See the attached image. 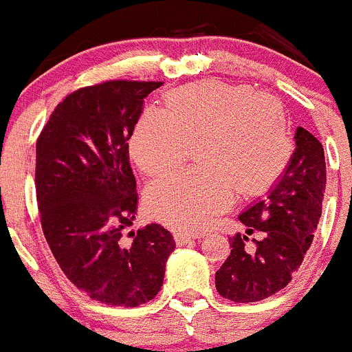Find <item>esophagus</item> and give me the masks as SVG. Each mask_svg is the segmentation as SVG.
<instances>
[{
    "label": "esophagus",
    "instance_id": "esophagus-1",
    "mask_svg": "<svg viewBox=\"0 0 352 352\" xmlns=\"http://www.w3.org/2000/svg\"><path fill=\"white\" fill-rule=\"evenodd\" d=\"M201 233H189V232H177L173 233V239H175L177 245H184V243H189L192 240L201 239Z\"/></svg>",
    "mask_w": 352,
    "mask_h": 352
}]
</instances>
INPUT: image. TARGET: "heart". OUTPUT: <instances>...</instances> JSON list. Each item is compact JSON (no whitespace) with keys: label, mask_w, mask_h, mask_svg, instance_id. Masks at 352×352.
<instances>
[{"label":"heart","mask_w":352,"mask_h":352,"mask_svg":"<svg viewBox=\"0 0 352 352\" xmlns=\"http://www.w3.org/2000/svg\"><path fill=\"white\" fill-rule=\"evenodd\" d=\"M194 141L204 168L162 177L144 196L151 216L186 232L206 228L230 208L235 187L243 196L264 192L293 155L274 97L214 80L170 91L163 112L148 109L134 126L129 155L141 172L156 175L179 165Z\"/></svg>","instance_id":"1"}]
</instances>
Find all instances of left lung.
<instances>
[{"instance_id":"obj_1","label":"left lung","mask_w":352,"mask_h":352,"mask_svg":"<svg viewBox=\"0 0 352 352\" xmlns=\"http://www.w3.org/2000/svg\"><path fill=\"white\" fill-rule=\"evenodd\" d=\"M294 153L285 173L265 199L254 202L239 216L247 234L262 231L256 248L244 247L248 237L230 239L225 264L216 272V289L226 300L254 303L289 285L314 242L325 194V156L320 141L305 127H296Z\"/></svg>"}]
</instances>
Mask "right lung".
Instances as JSON below:
<instances>
[{
    "label": "right lung",
    "mask_w": 352,
    "mask_h": 352,
    "mask_svg": "<svg viewBox=\"0 0 352 352\" xmlns=\"http://www.w3.org/2000/svg\"><path fill=\"white\" fill-rule=\"evenodd\" d=\"M160 81H105L54 109L37 140L35 190L44 236L66 278L91 300L140 307L162 289L175 240L136 219L134 126Z\"/></svg>",
    "instance_id": "obj_1"
}]
</instances>
